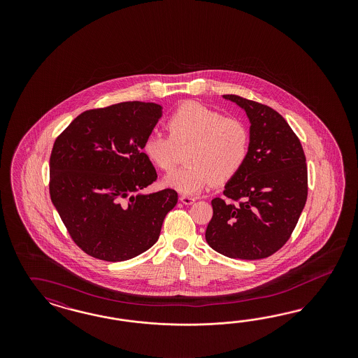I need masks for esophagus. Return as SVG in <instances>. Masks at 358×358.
<instances>
[{
    "mask_svg": "<svg viewBox=\"0 0 358 358\" xmlns=\"http://www.w3.org/2000/svg\"><path fill=\"white\" fill-rule=\"evenodd\" d=\"M180 201L184 203V205H192V203H194L195 198L194 196H187V195H181L180 196Z\"/></svg>",
    "mask_w": 358,
    "mask_h": 358,
    "instance_id": "1",
    "label": "esophagus"
}]
</instances>
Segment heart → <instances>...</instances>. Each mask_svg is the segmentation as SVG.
I'll return each mask as SVG.
<instances>
[{
  "mask_svg": "<svg viewBox=\"0 0 358 358\" xmlns=\"http://www.w3.org/2000/svg\"><path fill=\"white\" fill-rule=\"evenodd\" d=\"M168 130L171 135L150 132L143 152L152 164L169 173L177 165L176 145L189 144L185 155L187 164L165 178V184L182 194H196L214 181L231 180L250 153V131L243 122L196 102L176 108L168 120Z\"/></svg>",
  "mask_w": 358,
  "mask_h": 358,
  "instance_id": "b5f03b06",
  "label": "heart"
}]
</instances>
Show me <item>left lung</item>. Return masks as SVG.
Here are the masks:
<instances>
[{"instance_id": "left-lung-1", "label": "left lung", "mask_w": 358, "mask_h": 358, "mask_svg": "<svg viewBox=\"0 0 358 358\" xmlns=\"http://www.w3.org/2000/svg\"><path fill=\"white\" fill-rule=\"evenodd\" d=\"M247 113L250 153L214 198L206 228L207 244L231 259L260 260L290 238L307 199V165L302 144L275 110L238 97L223 96Z\"/></svg>"}]
</instances>
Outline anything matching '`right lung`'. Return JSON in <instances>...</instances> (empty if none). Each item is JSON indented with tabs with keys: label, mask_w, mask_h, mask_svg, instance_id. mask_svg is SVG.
<instances>
[{
	"label": "right lung",
	"mask_w": 358,
	"mask_h": 358,
	"mask_svg": "<svg viewBox=\"0 0 358 358\" xmlns=\"http://www.w3.org/2000/svg\"><path fill=\"white\" fill-rule=\"evenodd\" d=\"M163 115L153 102L87 110L54 143L50 195L72 240L99 260H130L150 250L176 206L173 189L141 194L157 173L143 150Z\"/></svg>",
	"instance_id": "1"
}]
</instances>
